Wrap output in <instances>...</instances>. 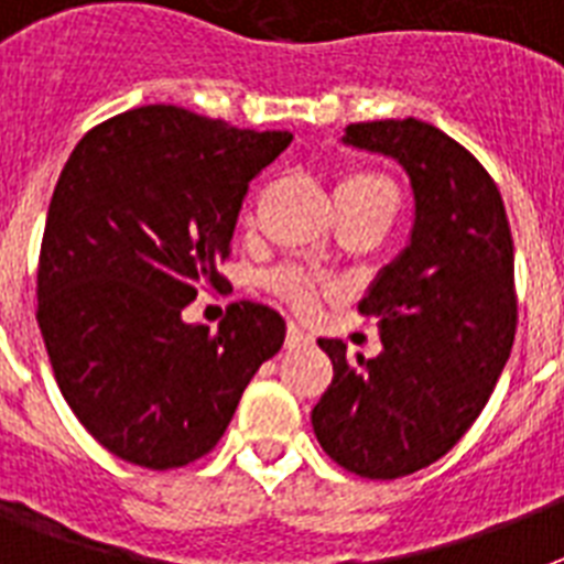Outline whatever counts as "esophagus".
I'll return each mask as SVG.
<instances>
[{
  "label": "esophagus",
  "mask_w": 564,
  "mask_h": 564,
  "mask_svg": "<svg viewBox=\"0 0 564 564\" xmlns=\"http://www.w3.org/2000/svg\"><path fill=\"white\" fill-rule=\"evenodd\" d=\"M310 339H313V336H310L304 327L290 322V327H286V348H301V345H307Z\"/></svg>",
  "instance_id": "esophagus-1"
}]
</instances>
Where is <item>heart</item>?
I'll return each instance as SVG.
<instances>
[{
	"mask_svg": "<svg viewBox=\"0 0 564 564\" xmlns=\"http://www.w3.org/2000/svg\"><path fill=\"white\" fill-rule=\"evenodd\" d=\"M336 202L339 204H362V202H383L398 207V189L389 178L377 175V172H354L345 175L336 184ZM272 290L281 295L286 304L295 310H313L318 299L322 283L313 274L301 272V269H281L272 274Z\"/></svg>",
	"mask_w": 564,
	"mask_h": 564,
	"instance_id": "1",
	"label": "heart"
}]
</instances>
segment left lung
I'll list each match as a JSON object with an SVG mask.
<instances>
[{"label":"left lung","mask_w":564,"mask_h":564,"mask_svg":"<svg viewBox=\"0 0 564 564\" xmlns=\"http://www.w3.org/2000/svg\"><path fill=\"white\" fill-rule=\"evenodd\" d=\"M345 143L401 163L415 225L360 301L383 351L318 339L334 380L313 430L345 471L394 480L442 459L489 401L516 343V254L498 184L454 137L410 117L354 122Z\"/></svg>","instance_id":"1"}]
</instances>
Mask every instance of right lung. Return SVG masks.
Instances as JSON below:
<instances>
[{
  "instance_id": "1",
  "label": "right lung",
  "mask_w": 564,
  "mask_h": 564,
  "mask_svg": "<svg viewBox=\"0 0 564 564\" xmlns=\"http://www.w3.org/2000/svg\"><path fill=\"white\" fill-rule=\"evenodd\" d=\"M290 140L149 105L69 154L40 242L37 325L69 410L119 459L170 471L210 454L281 351L286 325L265 304H230L219 330L181 313L225 283L248 184Z\"/></svg>"
}]
</instances>
